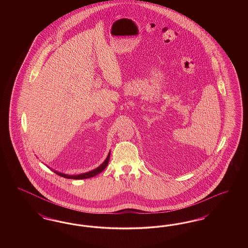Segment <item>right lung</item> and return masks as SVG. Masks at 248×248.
Masks as SVG:
<instances>
[{
    "label": "right lung",
    "mask_w": 248,
    "mask_h": 248,
    "mask_svg": "<svg viewBox=\"0 0 248 248\" xmlns=\"http://www.w3.org/2000/svg\"><path fill=\"white\" fill-rule=\"evenodd\" d=\"M109 156H110V153L108 154L106 160H105V162H104L102 165H100V166H98L97 168H95L94 170H92V171L88 172V173H84V174L77 175V176H69V175L61 174V173H59V172H57V171H54V172H55L56 174H58V175L60 176V177H65V178H70V179H84V178H89V177H94V176H96L97 174H99L100 172H102V171L106 168L107 165L108 164Z\"/></svg>",
    "instance_id": "add662e5"
}]
</instances>
